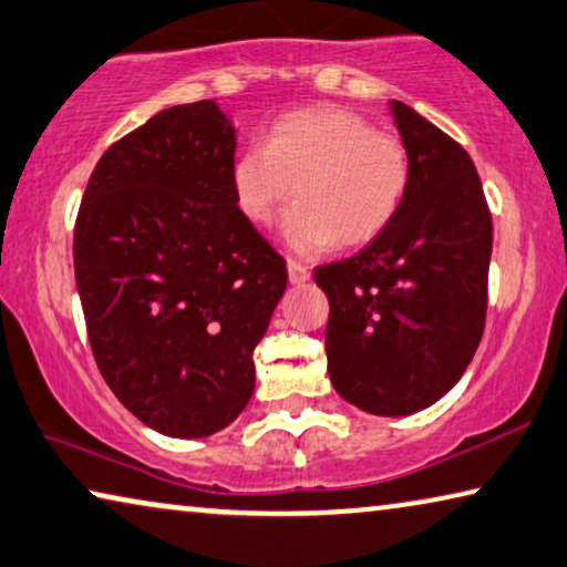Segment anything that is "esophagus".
<instances>
[{"instance_id": "esophagus-1", "label": "esophagus", "mask_w": 567, "mask_h": 567, "mask_svg": "<svg viewBox=\"0 0 567 567\" xmlns=\"http://www.w3.org/2000/svg\"><path fill=\"white\" fill-rule=\"evenodd\" d=\"M287 277H290L292 285H302L310 280V269L300 262H295V259H290V262H287Z\"/></svg>"}]
</instances>
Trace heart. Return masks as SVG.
<instances>
[{
	"mask_svg": "<svg viewBox=\"0 0 567 567\" xmlns=\"http://www.w3.org/2000/svg\"><path fill=\"white\" fill-rule=\"evenodd\" d=\"M282 241L298 255H320L338 241L365 245L399 217L411 186L403 143L340 107L287 113L231 158L237 212L265 227L290 199Z\"/></svg>",
	"mask_w": 567,
	"mask_h": 567,
	"instance_id": "1",
	"label": "heart"
}]
</instances>
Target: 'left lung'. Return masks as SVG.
<instances>
[{"label": "left lung", "mask_w": 567, "mask_h": 567, "mask_svg": "<svg viewBox=\"0 0 567 567\" xmlns=\"http://www.w3.org/2000/svg\"><path fill=\"white\" fill-rule=\"evenodd\" d=\"M409 151L399 217L355 257L316 269L328 295V373L373 416L436 403L472 363L487 316L492 214L466 151L413 107L391 101Z\"/></svg>", "instance_id": "1"}]
</instances>
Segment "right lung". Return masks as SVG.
<instances>
[{"instance_id": "right-lung-1", "label": "right lung", "mask_w": 567, "mask_h": 567, "mask_svg": "<svg viewBox=\"0 0 567 567\" xmlns=\"http://www.w3.org/2000/svg\"><path fill=\"white\" fill-rule=\"evenodd\" d=\"M237 128L217 101L174 105L90 176L73 257L90 348L125 409L174 439L229 426L287 287L285 259L229 186Z\"/></svg>"}]
</instances>
